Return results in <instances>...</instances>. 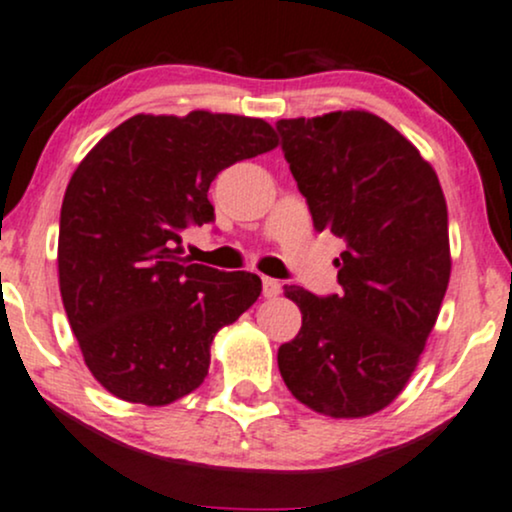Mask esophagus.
Returning a JSON list of instances; mask_svg holds the SVG:
<instances>
[{"label": "esophagus", "mask_w": 512, "mask_h": 512, "mask_svg": "<svg viewBox=\"0 0 512 512\" xmlns=\"http://www.w3.org/2000/svg\"><path fill=\"white\" fill-rule=\"evenodd\" d=\"M280 290H283V285L278 280L263 278V297H278Z\"/></svg>", "instance_id": "34e87169"}]
</instances>
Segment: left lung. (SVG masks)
<instances>
[{"mask_svg": "<svg viewBox=\"0 0 512 512\" xmlns=\"http://www.w3.org/2000/svg\"><path fill=\"white\" fill-rule=\"evenodd\" d=\"M314 229L343 239L338 292L285 287L302 329L278 348L295 399L333 418L384 409L416 370L450 283L447 205L433 166L365 111L278 120Z\"/></svg>", "mask_w": 512, "mask_h": 512, "instance_id": "left-lung-1", "label": "left lung"}]
</instances>
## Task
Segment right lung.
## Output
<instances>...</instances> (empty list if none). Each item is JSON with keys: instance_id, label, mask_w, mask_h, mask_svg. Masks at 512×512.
Segmentation results:
<instances>
[{"instance_id": "obj_1", "label": "right lung", "mask_w": 512, "mask_h": 512, "mask_svg": "<svg viewBox=\"0 0 512 512\" xmlns=\"http://www.w3.org/2000/svg\"><path fill=\"white\" fill-rule=\"evenodd\" d=\"M278 145L261 118L132 116L91 149L60 210V292L91 375L118 399L191 394L210 343L261 295L256 273L188 263L181 234L208 225L222 169Z\"/></svg>"}]
</instances>
